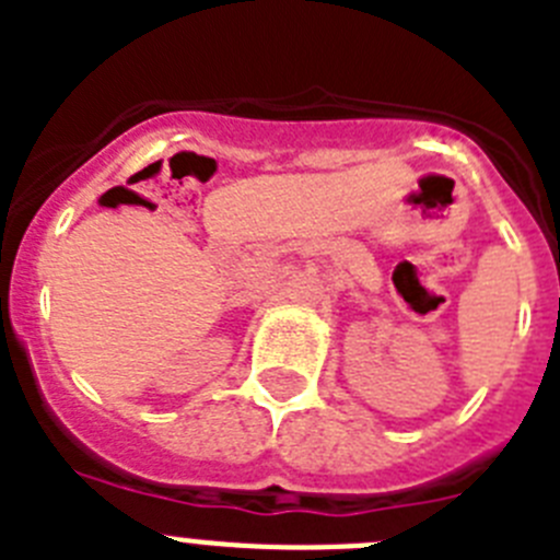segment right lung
Listing matches in <instances>:
<instances>
[{
	"label": "right lung",
	"instance_id": "add662e5",
	"mask_svg": "<svg viewBox=\"0 0 560 560\" xmlns=\"http://www.w3.org/2000/svg\"><path fill=\"white\" fill-rule=\"evenodd\" d=\"M108 192H112V190H108ZM108 192H103V196H101V205H106V201L112 199V196H108Z\"/></svg>",
	"mask_w": 560,
	"mask_h": 560
}]
</instances>
